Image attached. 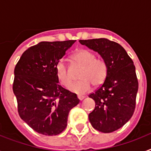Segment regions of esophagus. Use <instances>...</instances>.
Returning a JSON list of instances; mask_svg holds the SVG:
<instances>
[{"label": "esophagus", "mask_w": 151, "mask_h": 151, "mask_svg": "<svg viewBox=\"0 0 151 151\" xmlns=\"http://www.w3.org/2000/svg\"><path fill=\"white\" fill-rule=\"evenodd\" d=\"M78 98L80 99V100H83V99H85V96H81V95H78Z\"/></svg>", "instance_id": "1"}]
</instances>
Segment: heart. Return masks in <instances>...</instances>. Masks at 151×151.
Returning <instances> with one entry per match:
<instances>
[{"mask_svg":"<svg viewBox=\"0 0 151 151\" xmlns=\"http://www.w3.org/2000/svg\"><path fill=\"white\" fill-rule=\"evenodd\" d=\"M73 60L83 66L78 78L79 81L71 84L70 90L77 94H85L91 89L92 85L99 87L108 75V65L105 59L96 58L94 52L88 49H79L73 55ZM55 73L61 85L68 87L71 83L67 64L63 59H60L55 64Z\"/></svg>","mask_w":151,"mask_h":151,"instance_id":"obj_1","label":"heart"}]
</instances>
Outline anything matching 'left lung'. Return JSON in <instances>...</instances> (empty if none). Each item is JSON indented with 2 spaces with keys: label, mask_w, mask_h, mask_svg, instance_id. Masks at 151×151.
I'll use <instances>...</instances> for the list:
<instances>
[{
  "label": "left lung",
  "mask_w": 151,
  "mask_h": 151,
  "mask_svg": "<svg viewBox=\"0 0 151 151\" xmlns=\"http://www.w3.org/2000/svg\"><path fill=\"white\" fill-rule=\"evenodd\" d=\"M107 63L105 81L88 97L96 106L88 115L92 126L110 133L122 128L133 115L139 83L132 59L119 44L106 38L80 40Z\"/></svg>",
  "instance_id": "1"
}]
</instances>
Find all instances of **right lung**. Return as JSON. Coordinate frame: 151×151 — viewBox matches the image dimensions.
I'll return each instance as SVG.
<instances>
[{
	"instance_id": "right-lung-1",
	"label": "right lung",
	"mask_w": 151,
	"mask_h": 151,
	"mask_svg": "<svg viewBox=\"0 0 151 151\" xmlns=\"http://www.w3.org/2000/svg\"><path fill=\"white\" fill-rule=\"evenodd\" d=\"M75 40L42 41L22 53L14 70L13 92L20 117L34 131L56 136L67 125L70 110L79 103L75 93L59 85L55 64Z\"/></svg>"
}]
</instances>
